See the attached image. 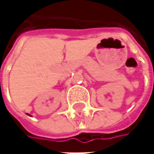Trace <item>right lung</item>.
<instances>
[{"instance_id": "add662e5", "label": "right lung", "mask_w": 154, "mask_h": 154, "mask_svg": "<svg viewBox=\"0 0 154 154\" xmlns=\"http://www.w3.org/2000/svg\"><path fill=\"white\" fill-rule=\"evenodd\" d=\"M29 116H30V115H29Z\"/></svg>"}]
</instances>
